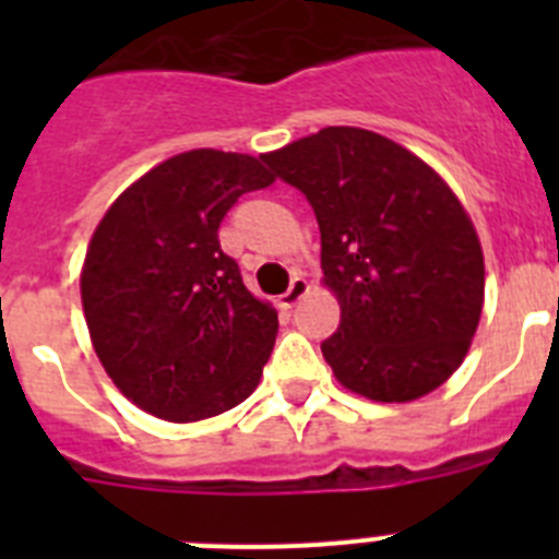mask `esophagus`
<instances>
[{
  "label": "esophagus",
  "instance_id": "esophagus-1",
  "mask_svg": "<svg viewBox=\"0 0 559 559\" xmlns=\"http://www.w3.org/2000/svg\"><path fill=\"white\" fill-rule=\"evenodd\" d=\"M308 290H310L308 280H305V276H294V280H290V288L280 296V305H283V308H294L299 299L308 296Z\"/></svg>",
  "mask_w": 559,
  "mask_h": 559
}]
</instances>
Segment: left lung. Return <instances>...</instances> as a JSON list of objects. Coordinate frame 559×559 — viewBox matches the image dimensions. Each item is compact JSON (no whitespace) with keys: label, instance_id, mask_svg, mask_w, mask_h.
I'll return each instance as SVG.
<instances>
[{"label":"left lung","instance_id":"8db88e82","mask_svg":"<svg viewBox=\"0 0 559 559\" xmlns=\"http://www.w3.org/2000/svg\"><path fill=\"white\" fill-rule=\"evenodd\" d=\"M308 195L322 283L341 305L322 344L335 380L374 403H412L462 367L484 308V251L471 215L431 165L353 126L263 153Z\"/></svg>","mask_w":559,"mask_h":559}]
</instances>
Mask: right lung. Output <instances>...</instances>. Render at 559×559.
Returning a JSON list of instances; mask_svg holds the SVG:
<instances>
[{
    "mask_svg": "<svg viewBox=\"0 0 559 559\" xmlns=\"http://www.w3.org/2000/svg\"><path fill=\"white\" fill-rule=\"evenodd\" d=\"M274 179L263 156L195 147L151 167L97 224L81 269L88 338L142 412L199 423L260 383L276 310L246 288L218 226Z\"/></svg>",
    "mask_w": 559,
    "mask_h": 559,
    "instance_id": "1",
    "label": "right lung"
}]
</instances>
